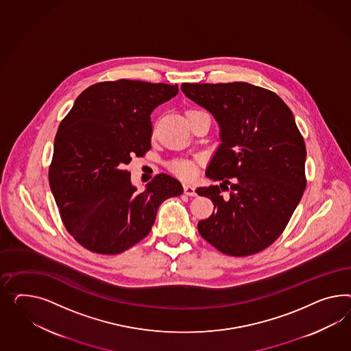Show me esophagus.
I'll use <instances>...</instances> for the list:
<instances>
[{"label": "esophagus", "mask_w": 351, "mask_h": 351, "mask_svg": "<svg viewBox=\"0 0 351 351\" xmlns=\"http://www.w3.org/2000/svg\"><path fill=\"white\" fill-rule=\"evenodd\" d=\"M184 193H185L186 195H189V197H195V195H197L195 188L191 186L189 184H185V185H184Z\"/></svg>", "instance_id": "34e87169"}]
</instances>
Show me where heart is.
<instances>
[{"instance_id":"heart-1","label":"heart","mask_w":351,"mask_h":351,"mask_svg":"<svg viewBox=\"0 0 351 351\" xmlns=\"http://www.w3.org/2000/svg\"><path fill=\"white\" fill-rule=\"evenodd\" d=\"M197 110H190L186 114L190 112H195ZM195 163L197 160H178V161H172L169 167L170 170L178 175L184 180H191L195 176Z\"/></svg>"}]
</instances>
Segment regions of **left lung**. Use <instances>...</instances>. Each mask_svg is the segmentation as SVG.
<instances>
[{
    "label": "left lung",
    "mask_w": 351,
    "mask_h": 351,
    "mask_svg": "<svg viewBox=\"0 0 351 351\" xmlns=\"http://www.w3.org/2000/svg\"><path fill=\"white\" fill-rule=\"evenodd\" d=\"M181 90L221 129L206 171L219 185L195 190L215 206L198 222L200 235L226 256L265 250L284 232L306 186V149L294 114L274 92L244 82L184 83Z\"/></svg>",
    "instance_id": "8db88e82"
}]
</instances>
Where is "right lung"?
I'll return each instance as SVG.
<instances>
[{
	"instance_id": "right-lung-1",
	"label": "right lung",
	"mask_w": 351,
	"mask_h": 351,
	"mask_svg": "<svg viewBox=\"0 0 351 351\" xmlns=\"http://www.w3.org/2000/svg\"><path fill=\"white\" fill-rule=\"evenodd\" d=\"M178 84L120 79L86 88L61 121L48 180L69 234L90 252L123 253L147 237L162 202L182 194L160 173L139 193L125 166L151 149L153 110Z\"/></svg>"
}]
</instances>
